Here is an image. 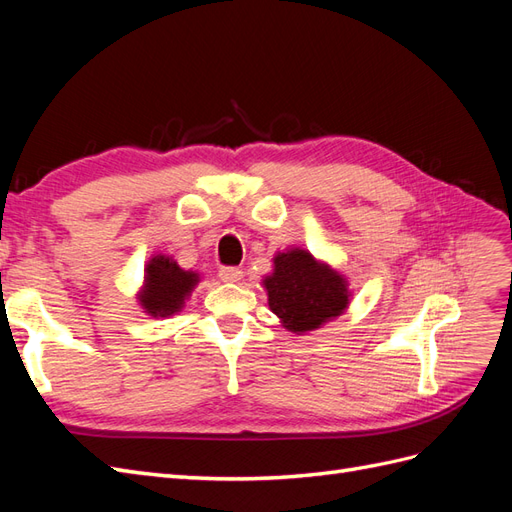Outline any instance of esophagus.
<instances>
[{
    "label": "esophagus",
    "mask_w": 512,
    "mask_h": 512,
    "mask_svg": "<svg viewBox=\"0 0 512 512\" xmlns=\"http://www.w3.org/2000/svg\"><path fill=\"white\" fill-rule=\"evenodd\" d=\"M218 275H220V280H222V282H226V284H235V282H239L241 277H243V271H241L239 267H222Z\"/></svg>",
    "instance_id": "esophagus-1"
}]
</instances>
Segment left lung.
Masks as SVG:
<instances>
[{
  "label": "left lung",
  "instance_id": "obj_1",
  "mask_svg": "<svg viewBox=\"0 0 512 512\" xmlns=\"http://www.w3.org/2000/svg\"><path fill=\"white\" fill-rule=\"evenodd\" d=\"M265 288L271 312L292 333L318 329L350 303L344 277L299 247L273 258V273L265 277Z\"/></svg>",
  "mask_w": 512,
  "mask_h": 512
}]
</instances>
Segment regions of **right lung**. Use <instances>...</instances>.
Here are the masks:
<instances>
[{
	"label": "right lung",
	"instance_id": "add662e5",
	"mask_svg": "<svg viewBox=\"0 0 512 512\" xmlns=\"http://www.w3.org/2000/svg\"><path fill=\"white\" fill-rule=\"evenodd\" d=\"M198 284V273L183 271L173 258L153 256L145 267V286L138 294L143 309L153 318H166L181 312L185 299Z\"/></svg>",
	"mask_w": 512,
	"mask_h": 512
}]
</instances>
